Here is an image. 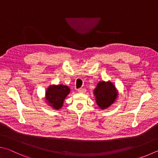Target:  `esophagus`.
I'll return each instance as SVG.
<instances>
[{
	"instance_id": "34e87169",
	"label": "esophagus",
	"mask_w": 158,
	"mask_h": 158,
	"mask_svg": "<svg viewBox=\"0 0 158 158\" xmlns=\"http://www.w3.org/2000/svg\"><path fill=\"white\" fill-rule=\"evenodd\" d=\"M77 90H78L79 93H84L85 92V89L81 88H79Z\"/></svg>"
}]
</instances>
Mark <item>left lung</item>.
I'll list each match as a JSON object with an SVG mask.
<instances>
[{
  "label": "left lung",
  "mask_w": 158,
  "mask_h": 158,
  "mask_svg": "<svg viewBox=\"0 0 158 158\" xmlns=\"http://www.w3.org/2000/svg\"><path fill=\"white\" fill-rule=\"evenodd\" d=\"M97 105L102 109L109 107L115 101L117 97V91L111 82H99L94 90Z\"/></svg>",
  "instance_id": "1"
}]
</instances>
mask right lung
<instances>
[{
    "label": "right lung",
    "mask_w": 158,
    "mask_h": 158,
    "mask_svg": "<svg viewBox=\"0 0 158 158\" xmlns=\"http://www.w3.org/2000/svg\"><path fill=\"white\" fill-rule=\"evenodd\" d=\"M70 92V88L66 85L62 84L50 85L45 92V98L50 106L59 110L62 107L64 99Z\"/></svg>",
    "instance_id": "1"
}]
</instances>
